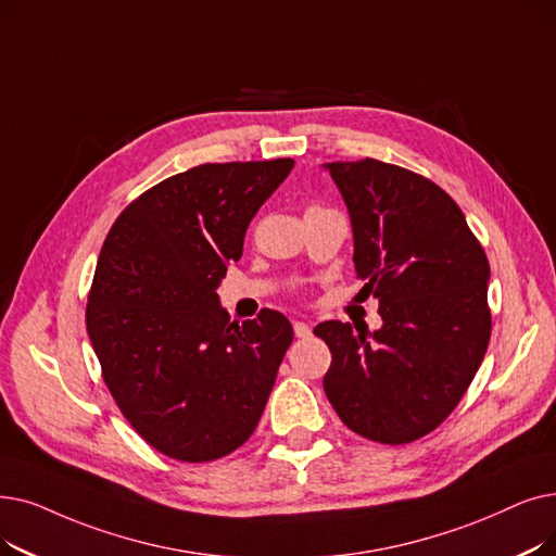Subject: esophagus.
Masks as SVG:
<instances>
[{
	"mask_svg": "<svg viewBox=\"0 0 556 556\" xmlns=\"http://www.w3.org/2000/svg\"><path fill=\"white\" fill-rule=\"evenodd\" d=\"M293 329H295V336L298 338H308L311 333H313V329H311V325L308 323H293Z\"/></svg>",
	"mask_w": 556,
	"mask_h": 556,
	"instance_id": "esophagus-1",
	"label": "esophagus"
}]
</instances>
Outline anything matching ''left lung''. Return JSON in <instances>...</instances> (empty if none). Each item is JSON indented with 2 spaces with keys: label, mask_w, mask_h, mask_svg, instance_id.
<instances>
[{
  "label": "left lung",
  "mask_w": 556,
  "mask_h": 556,
  "mask_svg": "<svg viewBox=\"0 0 556 556\" xmlns=\"http://www.w3.org/2000/svg\"><path fill=\"white\" fill-rule=\"evenodd\" d=\"M345 200L361 293L381 327L327 320L323 379L341 420L377 443L437 429L468 391L491 338L489 258L462 208L433 181L375 159L325 163Z\"/></svg>",
  "instance_id": "1"
}]
</instances>
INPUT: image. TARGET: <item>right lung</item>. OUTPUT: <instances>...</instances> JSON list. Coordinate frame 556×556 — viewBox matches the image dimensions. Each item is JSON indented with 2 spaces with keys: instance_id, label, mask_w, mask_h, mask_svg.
<instances>
[{
  "instance_id": "1",
  "label": "right lung",
  "mask_w": 556,
  "mask_h": 556,
  "mask_svg": "<svg viewBox=\"0 0 556 556\" xmlns=\"http://www.w3.org/2000/svg\"><path fill=\"white\" fill-rule=\"evenodd\" d=\"M293 159L204 163L134 200L94 268L86 329L119 412L154 450L220 458L256 429L293 327L231 323L218 286Z\"/></svg>"
}]
</instances>
